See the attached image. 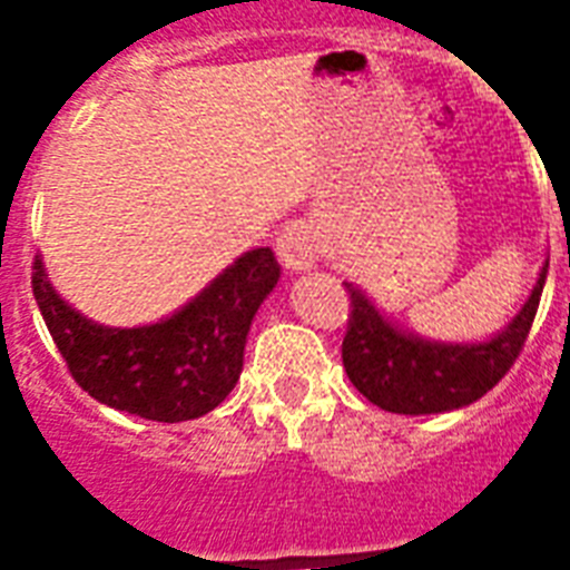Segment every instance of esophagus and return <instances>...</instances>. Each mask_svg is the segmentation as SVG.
<instances>
[{"mask_svg":"<svg viewBox=\"0 0 570 570\" xmlns=\"http://www.w3.org/2000/svg\"><path fill=\"white\" fill-rule=\"evenodd\" d=\"M277 257L289 272H304L320 259V239L311 224L293 222L286 224L277 236Z\"/></svg>","mask_w":570,"mask_h":570,"instance_id":"34e87169","label":"esophagus"}]
</instances>
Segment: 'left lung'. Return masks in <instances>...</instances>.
<instances>
[{
  "instance_id": "1",
  "label": "left lung",
  "mask_w": 570,
  "mask_h": 570,
  "mask_svg": "<svg viewBox=\"0 0 570 570\" xmlns=\"http://www.w3.org/2000/svg\"><path fill=\"white\" fill-rule=\"evenodd\" d=\"M544 281L548 263L541 266L539 281L514 320L479 343H441L399 328L361 286L346 284L352 295V316L343 340L348 381L390 414H443L476 402L521 355Z\"/></svg>"
}]
</instances>
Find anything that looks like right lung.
Instances as JSON below:
<instances>
[{
  "instance_id": "right-lung-1",
  "label": "right lung",
  "mask_w": 570,
  "mask_h": 570,
  "mask_svg": "<svg viewBox=\"0 0 570 570\" xmlns=\"http://www.w3.org/2000/svg\"><path fill=\"white\" fill-rule=\"evenodd\" d=\"M277 281L272 248L245 250L171 316L136 328H109L70 307L40 257L31 289L79 387L115 411L183 423L209 414L236 387L250 322Z\"/></svg>"
}]
</instances>
